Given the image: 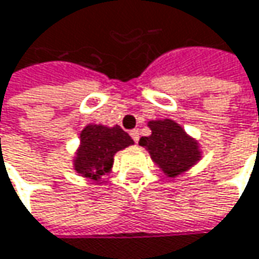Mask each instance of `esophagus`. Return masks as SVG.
<instances>
[{"label": "esophagus", "instance_id": "34e87169", "mask_svg": "<svg viewBox=\"0 0 259 259\" xmlns=\"http://www.w3.org/2000/svg\"><path fill=\"white\" fill-rule=\"evenodd\" d=\"M130 136H132V139H133L136 144L139 142V130H136V129L130 130Z\"/></svg>", "mask_w": 259, "mask_h": 259}]
</instances>
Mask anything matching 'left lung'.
Segmentation results:
<instances>
[{
  "mask_svg": "<svg viewBox=\"0 0 259 259\" xmlns=\"http://www.w3.org/2000/svg\"><path fill=\"white\" fill-rule=\"evenodd\" d=\"M150 136H142L139 145L144 147L153 161L164 175L175 178L191 169L200 158L199 142L190 136L181 124L170 118L148 121Z\"/></svg>",
  "mask_w": 259,
  "mask_h": 259,
  "instance_id": "1",
  "label": "left lung"
}]
</instances>
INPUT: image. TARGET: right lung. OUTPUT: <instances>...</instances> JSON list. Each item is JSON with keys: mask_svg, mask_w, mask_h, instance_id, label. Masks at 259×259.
Segmentation results:
<instances>
[{"mask_svg": "<svg viewBox=\"0 0 259 259\" xmlns=\"http://www.w3.org/2000/svg\"><path fill=\"white\" fill-rule=\"evenodd\" d=\"M133 139L120 126L87 124L80 133V147L74 157V170L81 177L99 181L109 174L115 153L133 145Z\"/></svg>", "mask_w": 259, "mask_h": 259, "instance_id": "add662e5", "label": "right lung"}]
</instances>
